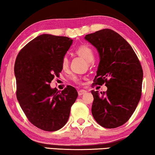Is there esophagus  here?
Instances as JSON below:
<instances>
[{
    "instance_id": "esophagus-1",
    "label": "esophagus",
    "mask_w": 155,
    "mask_h": 155,
    "mask_svg": "<svg viewBox=\"0 0 155 155\" xmlns=\"http://www.w3.org/2000/svg\"><path fill=\"white\" fill-rule=\"evenodd\" d=\"M86 92H87L86 90H80L78 91V95H79V96H81V95L85 94Z\"/></svg>"
}]
</instances>
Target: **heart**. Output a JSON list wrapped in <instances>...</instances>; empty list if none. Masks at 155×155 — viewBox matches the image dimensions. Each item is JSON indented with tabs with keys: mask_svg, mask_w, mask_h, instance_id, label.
I'll return each instance as SVG.
<instances>
[{
	"mask_svg": "<svg viewBox=\"0 0 155 155\" xmlns=\"http://www.w3.org/2000/svg\"><path fill=\"white\" fill-rule=\"evenodd\" d=\"M75 52L79 55V56H82V58L85 59V60L87 61V62H91L94 60V51H93L92 48L89 46L87 44H82V45H80L78 46V47L76 48ZM61 68H62L63 70L68 69L69 65V61L68 58L67 56L63 57L62 60H61ZM72 80H73V82L77 84H80L81 83V80L79 78L77 77V76H74L72 78Z\"/></svg>",
	"mask_w": 155,
	"mask_h": 155,
	"instance_id": "1",
	"label": "heart"
}]
</instances>
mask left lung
<instances>
[{
    "mask_svg": "<svg viewBox=\"0 0 155 155\" xmlns=\"http://www.w3.org/2000/svg\"><path fill=\"white\" fill-rule=\"evenodd\" d=\"M84 39L97 48L100 56L93 84L107 87L101 94L91 91L92 116L104 128H118L130 119L140 99V62L130 44L112 29L95 31Z\"/></svg>",
    "mask_w": 155,
    "mask_h": 155,
    "instance_id": "8db88e82",
    "label": "left lung"
}]
</instances>
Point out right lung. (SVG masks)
Listing matches in <instances>:
<instances>
[{"label": "right lung", "instance_id": "obj_1", "mask_svg": "<svg viewBox=\"0 0 155 155\" xmlns=\"http://www.w3.org/2000/svg\"><path fill=\"white\" fill-rule=\"evenodd\" d=\"M72 42L66 37L41 35L27 44L16 58L17 99L27 119L43 130L63 128L78 97L77 90L71 85L61 92L50 87L62 71L61 60Z\"/></svg>", "mask_w": 155, "mask_h": 155}]
</instances>
